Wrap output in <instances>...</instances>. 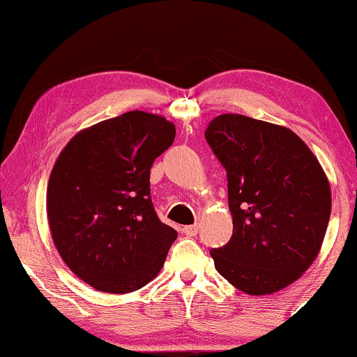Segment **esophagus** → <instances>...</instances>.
Masks as SVG:
<instances>
[{"label":"esophagus","mask_w":357,"mask_h":357,"mask_svg":"<svg viewBox=\"0 0 357 357\" xmlns=\"http://www.w3.org/2000/svg\"><path fill=\"white\" fill-rule=\"evenodd\" d=\"M183 234L185 236H188V237H195L198 234V224H193V226H185L183 229Z\"/></svg>","instance_id":"34e87169"}]
</instances>
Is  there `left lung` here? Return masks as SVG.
<instances>
[{
  "instance_id": "left-lung-1",
  "label": "left lung",
  "mask_w": 357,
  "mask_h": 357,
  "mask_svg": "<svg viewBox=\"0 0 357 357\" xmlns=\"http://www.w3.org/2000/svg\"><path fill=\"white\" fill-rule=\"evenodd\" d=\"M227 172L232 237L211 248L214 266L252 296L284 289L319 255L331 213L328 178L286 126L224 114L204 131Z\"/></svg>"
}]
</instances>
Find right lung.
<instances>
[{
  "instance_id": "1",
  "label": "right lung",
  "mask_w": 357,
  "mask_h": 357,
  "mask_svg": "<svg viewBox=\"0 0 357 357\" xmlns=\"http://www.w3.org/2000/svg\"><path fill=\"white\" fill-rule=\"evenodd\" d=\"M174 138L164 116L133 110L79 131L58 155L47 188L52 238L97 291L133 292L162 268L177 231L154 211L149 174Z\"/></svg>"
}]
</instances>
